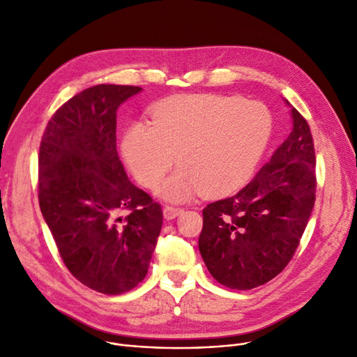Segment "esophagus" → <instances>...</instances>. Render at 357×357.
I'll list each match as a JSON object with an SVG mask.
<instances>
[{"label":"esophagus","instance_id":"1","mask_svg":"<svg viewBox=\"0 0 357 357\" xmlns=\"http://www.w3.org/2000/svg\"><path fill=\"white\" fill-rule=\"evenodd\" d=\"M183 213V208H178V207H172V205H167V207L164 208V218L168 219V220H172L176 219L178 214Z\"/></svg>","mask_w":357,"mask_h":357}]
</instances>
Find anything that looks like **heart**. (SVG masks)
I'll return each mask as SVG.
<instances>
[{"mask_svg": "<svg viewBox=\"0 0 357 357\" xmlns=\"http://www.w3.org/2000/svg\"><path fill=\"white\" fill-rule=\"evenodd\" d=\"M273 134V117L262 102L238 96L190 93L155 105L152 123L126 129L122 153L135 178L172 202L229 195L250 178Z\"/></svg>", "mask_w": 357, "mask_h": 357, "instance_id": "obj_1", "label": "heart"}]
</instances>
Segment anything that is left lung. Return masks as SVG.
<instances>
[{"mask_svg": "<svg viewBox=\"0 0 357 357\" xmlns=\"http://www.w3.org/2000/svg\"><path fill=\"white\" fill-rule=\"evenodd\" d=\"M291 131L236 195L202 210L199 253L229 289L262 286L294 256L316 199V156L307 121L287 100Z\"/></svg>", "mask_w": 357, "mask_h": 357, "instance_id": "1", "label": "left lung"}]
</instances>
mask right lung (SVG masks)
Returning <instances> with one entry per match:
<instances>
[{
    "instance_id": "obj_1",
    "label": "right lung",
    "mask_w": 357,
    "mask_h": 357,
    "mask_svg": "<svg viewBox=\"0 0 357 357\" xmlns=\"http://www.w3.org/2000/svg\"><path fill=\"white\" fill-rule=\"evenodd\" d=\"M142 91L84 89L53 114L40 146L43 218L70 273L104 295L143 282L162 228L160 205L129 181L116 149L117 109Z\"/></svg>"
}]
</instances>
